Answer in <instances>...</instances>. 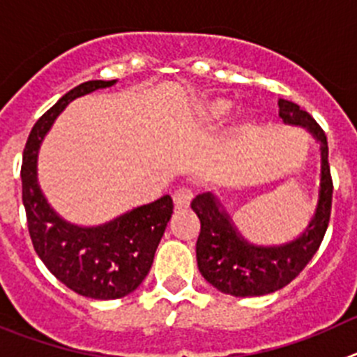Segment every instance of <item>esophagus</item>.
<instances>
[{"instance_id": "34e87169", "label": "esophagus", "mask_w": 357, "mask_h": 357, "mask_svg": "<svg viewBox=\"0 0 357 357\" xmlns=\"http://www.w3.org/2000/svg\"><path fill=\"white\" fill-rule=\"evenodd\" d=\"M195 192L194 188H190V186H181V188H178V190L174 192V204L178 208H186L190 206L192 199H194Z\"/></svg>"}]
</instances>
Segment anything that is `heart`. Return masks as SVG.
Wrapping results in <instances>:
<instances>
[{"label":"heart","mask_w":357,"mask_h":357,"mask_svg":"<svg viewBox=\"0 0 357 357\" xmlns=\"http://www.w3.org/2000/svg\"><path fill=\"white\" fill-rule=\"evenodd\" d=\"M227 112V102L224 101H211L202 108V115L206 119H220Z\"/></svg>","instance_id":"1"}]
</instances>
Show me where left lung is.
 Segmentation results:
<instances>
[{
	"instance_id": "8db88e82",
	"label": "left lung",
	"mask_w": 357,
	"mask_h": 357,
	"mask_svg": "<svg viewBox=\"0 0 357 357\" xmlns=\"http://www.w3.org/2000/svg\"><path fill=\"white\" fill-rule=\"evenodd\" d=\"M278 105L279 117L284 123L307 128L320 142L322 178L319 204L306 231L287 245L256 247L236 233L229 215L220 210V204L210 192L197 195L190 204L201 220V233L195 245L199 271L217 290L234 297H258L287 287L311 261L329 226L333 178L326 133L297 102L279 99Z\"/></svg>"
}]
</instances>
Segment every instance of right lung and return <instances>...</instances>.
<instances>
[{
    "instance_id": "obj_1",
    "label": "right lung",
    "mask_w": 357,
    "mask_h": 357,
    "mask_svg": "<svg viewBox=\"0 0 357 357\" xmlns=\"http://www.w3.org/2000/svg\"><path fill=\"white\" fill-rule=\"evenodd\" d=\"M114 82H85L54 102L28 135L22 153V204L35 252L67 288L91 298H119L139 287L155 259L172 215L171 195L131 210L99 227L70 226L50 208L37 183L38 144L73 99Z\"/></svg>"
}]
</instances>
